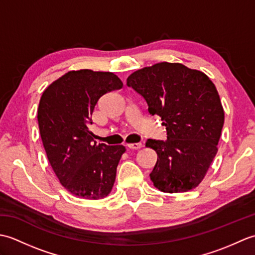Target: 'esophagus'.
<instances>
[{"label":"esophagus","instance_id":"1","mask_svg":"<svg viewBox=\"0 0 255 255\" xmlns=\"http://www.w3.org/2000/svg\"><path fill=\"white\" fill-rule=\"evenodd\" d=\"M127 147L129 149H132V150H138V149H141L143 147V144L140 143V142H138V143H128Z\"/></svg>","mask_w":255,"mask_h":255}]
</instances>
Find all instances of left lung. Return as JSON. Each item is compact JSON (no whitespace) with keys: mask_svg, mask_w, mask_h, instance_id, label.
<instances>
[{"mask_svg":"<svg viewBox=\"0 0 255 255\" xmlns=\"http://www.w3.org/2000/svg\"><path fill=\"white\" fill-rule=\"evenodd\" d=\"M127 85L141 95L151 115L161 117L166 140L148 139L158 154L150 173L164 193L196 187L217 154L225 113L215 84L181 63L161 62L129 75Z\"/></svg>","mask_w":255,"mask_h":255,"instance_id":"obj_1","label":"left lung"}]
</instances>
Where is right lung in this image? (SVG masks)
Listing matches in <instances>:
<instances>
[{
	"label": "right lung",
	"mask_w": 255,
	"mask_h": 255,
	"mask_svg": "<svg viewBox=\"0 0 255 255\" xmlns=\"http://www.w3.org/2000/svg\"><path fill=\"white\" fill-rule=\"evenodd\" d=\"M123 88L112 72L70 71L44 91L38 125L47 158L62 186L74 196L100 199L111 193L124 145L97 144L90 131L101 97Z\"/></svg>",
	"instance_id": "right-lung-1"
}]
</instances>
